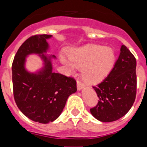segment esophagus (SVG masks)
Wrapping results in <instances>:
<instances>
[{"mask_svg": "<svg viewBox=\"0 0 147 147\" xmlns=\"http://www.w3.org/2000/svg\"><path fill=\"white\" fill-rule=\"evenodd\" d=\"M84 88H85V85H83L81 82L77 81V89H78V90H82Z\"/></svg>", "mask_w": 147, "mask_h": 147, "instance_id": "obj_1", "label": "esophagus"}]
</instances>
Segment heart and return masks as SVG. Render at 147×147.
I'll list each match as a JSON object with an SVG mask.
<instances>
[{
	"label": "heart",
	"instance_id": "1",
	"mask_svg": "<svg viewBox=\"0 0 147 147\" xmlns=\"http://www.w3.org/2000/svg\"><path fill=\"white\" fill-rule=\"evenodd\" d=\"M67 57L69 60L61 56L60 60L70 74H74L76 68H82L83 80L92 85L105 80L113 70L115 62V54L112 48L96 44L71 49Z\"/></svg>",
	"mask_w": 147,
	"mask_h": 147
}]
</instances>
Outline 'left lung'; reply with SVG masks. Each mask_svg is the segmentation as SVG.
I'll return each instance as SVG.
<instances>
[{"instance_id": "obj_1", "label": "left lung", "mask_w": 147, "mask_h": 147, "mask_svg": "<svg viewBox=\"0 0 147 147\" xmlns=\"http://www.w3.org/2000/svg\"><path fill=\"white\" fill-rule=\"evenodd\" d=\"M136 59L125 45L110 74L93 88L98 105L90 109L93 117L102 122H112L123 117L134 103L136 96Z\"/></svg>"}]
</instances>
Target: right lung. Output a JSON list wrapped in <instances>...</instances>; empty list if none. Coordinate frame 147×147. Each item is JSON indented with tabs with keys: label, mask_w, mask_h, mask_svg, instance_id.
Masks as SVG:
<instances>
[{
	"label": "right lung",
	"mask_w": 147,
	"mask_h": 147,
	"mask_svg": "<svg viewBox=\"0 0 147 147\" xmlns=\"http://www.w3.org/2000/svg\"><path fill=\"white\" fill-rule=\"evenodd\" d=\"M52 35L38 34L27 39L21 45L13 61V92L17 106L31 120L48 124L59 117L67 98L76 93V82L73 78L53 71L54 55L47 54L48 40ZM38 56L42 67L32 72L26 68L29 55Z\"/></svg>",
	"instance_id": "1"
}]
</instances>
